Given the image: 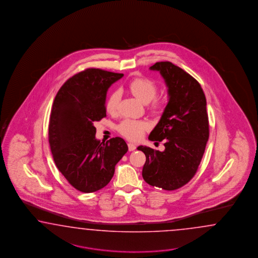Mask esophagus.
I'll list each match as a JSON object with an SVG mask.
<instances>
[{
    "label": "esophagus",
    "instance_id": "1",
    "mask_svg": "<svg viewBox=\"0 0 258 258\" xmlns=\"http://www.w3.org/2000/svg\"><path fill=\"white\" fill-rule=\"evenodd\" d=\"M127 147H128V150H130V151H133V150L136 149V146H135L134 144H132V143H128V144H127Z\"/></svg>",
    "mask_w": 258,
    "mask_h": 258
}]
</instances>
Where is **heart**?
Masks as SVG:
<instances>
[{"label": "heart", "instance_id": "b5f03b06", "mask_svg": "<svg viewBox=\"0 0 258 258\" xmlns=\"http://www.w3.org/2000/svg\"><path fill=\"white\" fill-rule=\"evenodd\" d=\"M128 90L132 94L143 103H149V108L153 113L159 112L164 102L161 98L156 97V84L149 78H137L133 79L128 84ZM121 94L118 91H113L109 94L106 102V109L109 113H115L117 111L118 105ZM149 124L143 120L125 119L117 126L118 132L130 140L140 139L147 130Z\"/></svg>", "mask_w": 258, "mask_h": 258}]
</instances>
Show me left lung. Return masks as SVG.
Here are the masks:
<instances>
[{
  "label": "left lung",
  "instance_id": "obj_1",
  "mask_svg": "<svg viewBox=\"0 0 258 258\" xmlns=\"http://www.w3.org/2000/svg\"><path fill=\"white\" fill-rule=\"evenodd\" d=\"M168 88V103L150 141H164V151L140 146L146 155L142 176L151 186L176 190L195 176L209 138L206 98L192 76L169 61L156 62Z\"/></svg>",
  "mask_w": 258,
  "mask_h": 258
}]
</instances>
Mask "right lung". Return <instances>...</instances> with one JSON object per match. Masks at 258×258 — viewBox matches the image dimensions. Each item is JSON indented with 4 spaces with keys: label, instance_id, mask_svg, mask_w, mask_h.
Returning <instances> with one entry per match:
<instances>
[{
    "label": "right lung",
    "instance_id": "right-lung-1",
    "mask_svg": "<svg viewBox=\"0 0 258 258\" xmlns=\"http://www.w3.org/2000/svg\"><path fill=\"white\" fill-rule=\"evenodd\" d=\"M123 74L89 68L69 78L55 95L49 144L55 165L73 187L92 193L105 187L127 151L120 137L100 143L95 121L106 117V95Z\"/></svg>",
    "mask_w": 258,
    "mask_h": 258
}]
</instances>
